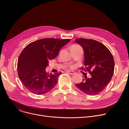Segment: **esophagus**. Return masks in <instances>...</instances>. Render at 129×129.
Wrapping results in <instances>:
<instances>
[{
    "instance_id": "1",
    "label": "esophagus",
    "mask_w": 129,
    "mask_h": 129,
    "mask_svg": "<svg viewBox=\"0 0 129 129\" xmlns=\"http://www.w3.org/2000/svg\"><path fill=\"white\" fill-rule=\"evenodd\" d=\"M67 72L68 73H69V74H72V75H73V74H74L75 73V72L72 71H67Z\"/></svg>"
}]
</instances>
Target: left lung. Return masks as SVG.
<instances>
[{
    "label": "left lung",
    "instance_id": "1",
    "mask_svg": "<svg viewBox=\"0 0 129 129\" xmlns=\"http://www.w3.org/2000/svg\"><path fill=\"white\" fill-rule=\"evenodd\" d=\"M75 41L84 52L85 68L80 69L91 75L90 78L84 76L82 82L76 86L88 95H96L104 90L112 78L114 70L113 56L105 45L96 40L79 38Z\"/></svg>",
    "mask_w": 129,
    "mask_h": 129
}]
</instances>
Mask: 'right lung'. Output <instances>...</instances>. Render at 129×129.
<instances>
[{"label":"right lung","mask_w":129,"mask_h":129,"mask_svg":"<svg viewBox=\"0 0 129 129\" xmlns=\"http://www.w3.org/2000/svg\"><path fill=\"white\" fill-rule=\"evenodd\" d=\"M70 39L45 38L32 42L20 53L17 65L18 76L24 86L31 92L43 94L56 85L61 72L46 73L49 60L55 58L60 49Z\"/></svg>","instance_id":"right-lung-1"}]
</instances>
